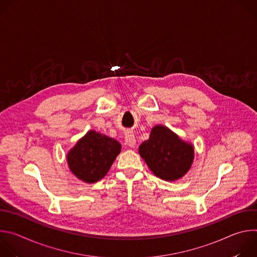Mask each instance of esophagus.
<instances>
[{
  "label": "esophagus",
  "instance_id": "esophagus-1",
  "mask_svg": "<svg viewBox=\"0 0 257 257\" xmlns=\"http://www.w3.org/2000/svg\"><path fill=\"white\" fill-rule=\"evenodd\" d=\"M125 142L126 144L129 146V148L134 149L136 146V140H135V136L132 132H127L125 134Z\"/></svg>",
  "mask_w": 257,
  "mask_h": 257
}]
</instances>
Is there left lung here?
Masks as SVG:
<instances>
[{
  "label": "left lung",
  "mask_w": 257,
  "mask_h": 257,
  "mask_svg": "<svg viewBox=\"0 0 257 257\" xmlns=\"http://www.w3.org/2000/svg\"><path fill=\"white\" fill-rule=\"evenodd\" d=\"M138 152L150 170L165 181L184 177L194 160L192 143L183 140L163 125H156L152 129L150 138L140 144Z\"/></svg>",
  "instance_id": "1"
}]
</instances>
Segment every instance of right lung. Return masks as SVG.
I'll list each match as a JSON object with an SVG mask.
<instances>
[{
	"mask_svg": "<svg viewBox=\"0 0 257 257\" xmlns=\"http://www.w3.org/2000/svg\"><path fill=\"white\" fill-rule=\"evenodd\" d=\"M121 148L116 139L89 130L68 152L67 164L73 175L91 184L106 175Z\"/></svg>",
	"mask_w": 257,
	"mask_h": 257,
	"instance_id": "right-lung-1",
	"label": "right lung"
}]
</instances>
